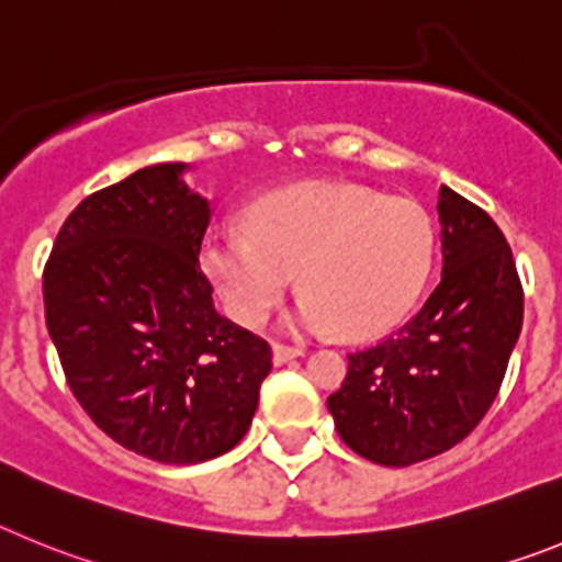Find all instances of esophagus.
Here are the masks:
<instances>
[{"label": "esophagus", "instance_id": "esophagus-1", "mask_svg": "<svg viewBox=\"0 0 562 562\" xmlns=\"http://www.w3.org/2000/svg\"><path fill=\"white\" fill-rule=\"evenodd\" d=\"M296 356H302V350H296V347H285V344H274V347H271V358H274L277 367L293 361Z\"/></svg>", "mask_w": 562, "mask_h": 562}]
</instances>
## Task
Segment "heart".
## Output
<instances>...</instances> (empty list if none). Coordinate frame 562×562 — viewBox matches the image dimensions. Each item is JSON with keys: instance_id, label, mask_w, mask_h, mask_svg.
Instances as JSON below:
<instances>
[{"instance_id": "heart-1", "label": "heart", "mask_w": 562, "mask_h": 562, "mask_svg": "<svg viewBox=\"0 0 562 562\" xmlns=\"http://www.w3.org/2000/svg\"><path fill=\"white\" fill-rule=\"evenodd\" d=\"M246 229L212 232L201 266L237 325L260 327L300 271L293 327L378 338L414 311L437 255V229L408 199L307 181L246 212Z\"/></svg>"}]
</instances>
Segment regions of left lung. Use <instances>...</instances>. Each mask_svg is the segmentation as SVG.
I'll return each instance as SVG.
<instances>
[{
	"label": "left lung",
	"instance_id": "1",
	"mask_svg": "<svg viewBox=\"0 0 562 562\" xmlns=\"http://www.w3.org/2000/svg\"><path fill=\"white\" fill-rule=\"evenodd\" d=\"M437 212L439 285L394 336L350 352L327 397L338 437L386 468L451 451L482 423L524 322L513 249L495 221L445 184Z\"/></svg>",
	"mask_w": 562,
	"mask_h": 562
}]
</instances>
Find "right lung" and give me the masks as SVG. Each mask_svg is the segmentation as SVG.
I'll list each match as a JSON object with an SVG mask.
<instances>
[{"mask_svg": "<svg viewBox=\"0 0 562 562\" xmlns=\"http://www.w3.org/2000/svg\"><path fill=\"white\" fill-rule=\"evenodd\" d=\"M165 161L72 210L44 266V313L83 412L128 451L195 464L249 431L271 350L221 316L199 251L212 206Z\"/></svg>", "mask_w": 562, "mask_h": 562, "instance_id": "right-lung-1", "label": "right lung"}]
</instances>
